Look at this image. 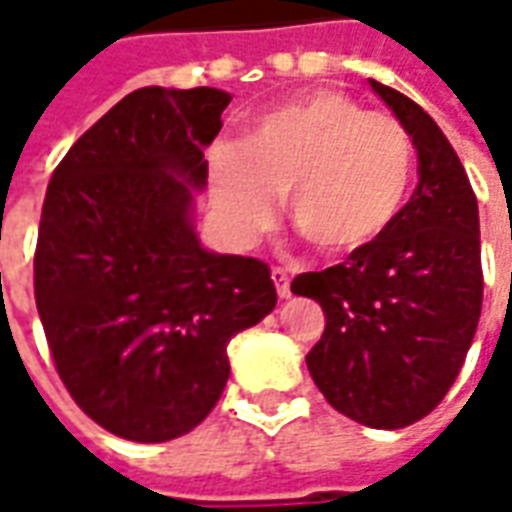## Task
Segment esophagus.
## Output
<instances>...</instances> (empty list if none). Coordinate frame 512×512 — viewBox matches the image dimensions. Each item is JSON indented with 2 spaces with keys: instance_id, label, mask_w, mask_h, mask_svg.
I'll list each match as a JSON object with an SVG mask.
<instances>
[{
  "instance_id": "34e87169",
  "label": "esophagus",
  "mask_w": 512,
  "mask_h": 512,
  "mask_svg": "<svg viewBox=\"0 0 512 512\" xmlns=\"http://www.w3.org/2000/svg\"><path fill=\"white\" fill-rule=\"evenodd\" d=\"M271 280H274V285H277V294H280L283 300H288V297H291V280H288V271L280 269V266H274V269H271Z\"/></svg>"
}]
</instances>
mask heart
Returning <instances> with one entry per match:
<instances>
[{
    "label": "heart",
    "mask_w": 512,
    "mask_h": 512,
    "mask_svg": "<svg viewBox=\"0 0 512 512\" xmlns=\"http://www.w3.org/2000/svg\"><path fill=\"white\" fill-rule=\"evenodd\" d=\"M415 170L412 137L395 117L316 89L257 114L241 148H210L212 207L232 241H255L285 193L294 229L322 255L370 246L401 215Z\"/></svg>",
    "instance_id": "b5f03b06"
}]
</instances>
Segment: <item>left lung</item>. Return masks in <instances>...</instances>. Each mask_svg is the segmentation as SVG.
Instances as JSON below:
<instances>
[{
	"label": "left lung",
	"instance_id": "obj_1",
	"mask_svg": "<svg viewBox=\"0 0 512 512\" xmlns=\"http://www.w3.org/2000/svg\"><path fill=\"white\" fill-rule=\"evenodd\" d=\"M417 151V182L395 224L291 291L325 311L305 356L328 403L370 429L426 417L460 375L482 314L479 210L460 156L440 125L401 92L370 81Z\"/></svg>",
	"mask_w": 512,
	"mask_h": 512
}]
</instances>
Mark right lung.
Wrapping results in <instances>:
<instances>
[{
  "label": "right lung",
  "mask_w": 512,
  "mask_h": 512,
  "mask_svg": "<svg viewBox=\"0 0 512 512\" xmlns=\"http://www.w3.org/2000/svg\"><path fill=\"white\" fill-rule=\"evenodd\" d=\"M229 100L212 86L137 89L47 187L38 316L69 395L123 440L196 429L227 387L229 339L277 305L263 260L204 249L193 224Z\"/></svg>",
  "instance_id": "obj_1"
}]
</instances>
